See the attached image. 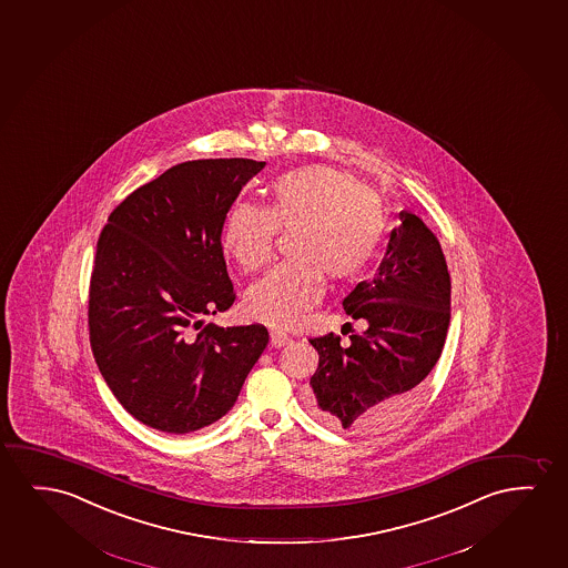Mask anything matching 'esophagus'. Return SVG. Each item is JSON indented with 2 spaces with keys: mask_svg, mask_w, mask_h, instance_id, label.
<instances>
[{
  "mask_svg": "<svg viewBox=\"0 0 568 568\" xmlns=\"http://www.w3.org/2000/svg\"><path fill=\"white\" fill-rule=\"evenodd\" d=\"M270 342H272L273 347H283L288 343V335L285 332H280V329H273L270 334Z\"/></svg>",
  "mask_w": 568,
  "mask_h": 568,
  "instance_id": "34e87169",
  "label": "esophagus"
}]
</instances>
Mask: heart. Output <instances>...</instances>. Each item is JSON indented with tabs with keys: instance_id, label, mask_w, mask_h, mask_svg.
Returning <instances> with one entry per match:
<instances>
[{
	"instance_id": "heart-1",
	"label": "heart",
	"mask_w": 568,
	"mask_h": 568,
	"mask_svg": "<svg viewBox=\"0 0 568 568\" xmlns=\"http://www.w3.org/2000/svg\"><path fill=\"white\" fill-rule=\"evenodd\" d=\"M280 231H295V260L273 267L250 288V318L296 327L324 296V273L353 280L373 262L386 234L381 195L351 172L312 164L283 172L270 186L267 205L236 202L223 223V246L244 272L262 270Z\"/></svg>"
}]
</instances>
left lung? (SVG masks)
Returning <instances> with one entry per match:
<instances>
[{
	"instance_id": "1",
	"label": "left lung",
	"mask_w": 568,
	"mask_h": 568,
	"mask_svg": "<svg viewBox=\"0 0 568 568\" xmlns=\"http://www.w3.org/2000/svg\"><path fill=\"white\" fill-rule=\"evenodd\" d=\"M374 280L343 301L365 324L349 343L329 332L311 337L318 368L312 412L347 430H373L399 419L440 358L450 326V273L435 234L402 211Z\"/></svg>"
}]
</instances>
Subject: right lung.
<instances>
[{"label": "right lung", "instance_id": "right-lung-1", "mask_svg": "<svg viewBox=\"0 0 568 568\" xmlns=\"http://www.w3.org/2000/svg\"><path fill=\"white\" fill-rule=\"evenodd\" d=\"M252 159L172 166L110 213L89 285V339L102 378L148 427L186 435L221 419L270 342L262 324L219 327L233 306L221 231Z\"/></svg>", "mask_w": 568, "mask_h": 568}]
</instances>
